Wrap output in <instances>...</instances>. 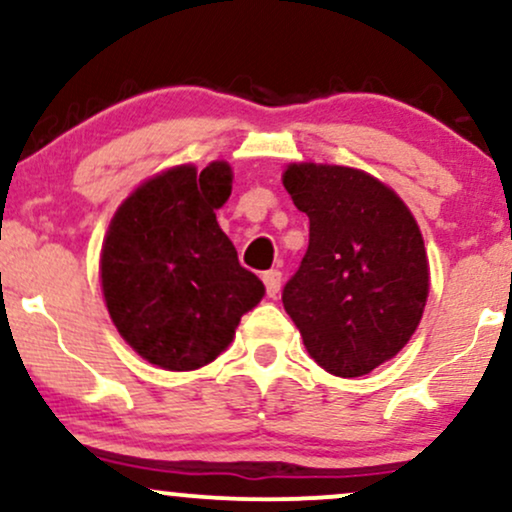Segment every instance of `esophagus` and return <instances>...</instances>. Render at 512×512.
I'll return each mask as SVG.
<instances>
[{"label":"esophagus","instance_id":"obj_1","mask_svg":"<svg viewBox=\"0 0 512 512\" xmlns=\"http://www.w3.org/2000/svg\"><path fill=\"white\" fill-rule=\"evenodd\" d=\"M262 281H264V286H267V296L276 298V293H279V289H281V272H279V269H269V272H264Z\"/></svg>","mask_w":512,"mask_h":512}]
</instances>
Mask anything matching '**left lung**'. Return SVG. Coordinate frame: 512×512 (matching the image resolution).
I'll return each mask as SVG.
<instances>
[{
	"label": "left lung",
	"instance_id": "1",
	"mask_svg": "<svg viewBox=\"0 0 512 512\" xmlns=\"http://www.w3.org/2000/svg\"><path fill=\"white\" fill-rule=\"evenodd\" d=\"M284 187L310 240L281 301L317 366L358 378L390 361L419 327L428 260L419 226L390 187L344 166L291 163Z\"/></svg>",
	"mask_w": 512,
	"mask_h": 512
}]
</instances>
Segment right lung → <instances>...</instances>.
Returning <instances> with one entry per match:
<instances>
[{
    "label": "right lung",
    "mask_w": 512,
    "mask_h": 512,
    "mask_svg": "<svg viewBox=\"0 0 512 512\" xmlns=\"http://www.w3.org/2000/svg\"><path fill=\"white\" fill-rule=\"evenodd\" d=\"M231 166H175L120 204L103 240L105 305L122 339L154 366L195 370L233 342L236 327L264 296L240 267L216 221L231 195Z\"/></svg>",
    "instance_id": "right-lung-1"
}]
</instances>
